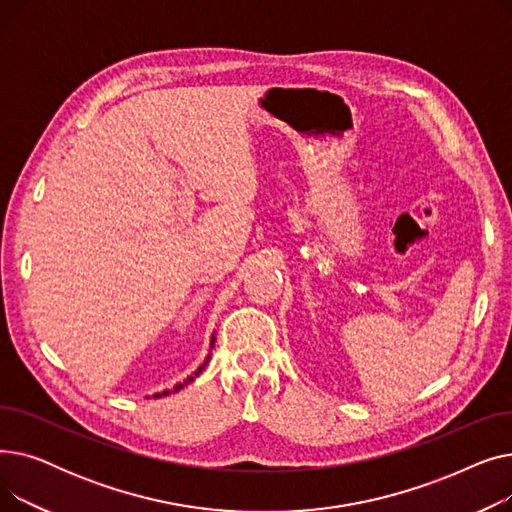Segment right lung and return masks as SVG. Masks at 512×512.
Wrapping results in <instances>:
<instances>
[{
  "label": "right lung",
  "instance_id": "add662e5",
  "mask_svg": "<svg viewBox=\"0 0 512 512\" xmlns=\"http://www.w3.org/2000/svg\"><path fill=\"white\" fill-rule=\"evenodd\" d=\"M213 342H215V332L211 334V340H209V348L213 346ZM209 357H211V355H207V357H205V361H203V363H201V365H199V367H197V369H195V371H193L191 375H188V378H184L182 382H178V384H176V386H174L172 390H164V392H155V394H153V398H159V396H166V394H170V392H178V390H182V388H184L186 384H191V382H193V380L197 378V375H199V373H201V371L205 369V365L209 363Z\"/></svg>",
  "mask_w": 512,
  "mask_h": 512
}]
</instances>
